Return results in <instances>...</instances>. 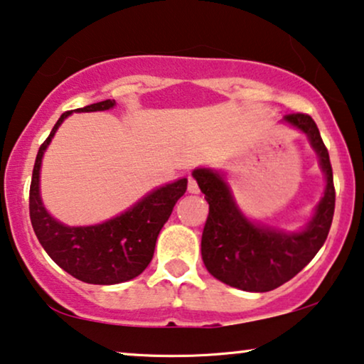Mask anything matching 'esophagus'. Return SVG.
I'll return each mask as SVG.
<instances>
[{"mask_svg": "<svg viewBox=\"0 0 364 364\" xmlns=\"http://www.w3.org/2000/svg\"><path fill=\"white\" fill-rule=\"evenodd\" d=\"M188 191L193 193V195H198L200 193V188H198V183L195 178H188Z\"/></svg>", "mask_w": 364, "mask_h": 364, "instance_id": "esophagus-1", "label": "esophagus"}]
</instances>
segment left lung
<instances>
[{
  "instance_id": "obj_1",
  "label": "left lung",
  "mask_w": 364,
  "mask_h": 364,
  "mask_svg": "<svg viewBox=\"0 0 364 364\" xmlns=\"http://www.w3.org/2000/svg\"><path fill=\"white\" fill-rule=\"evenodd\" d=\"M283 123L306 134L326 178L324 195L303 230L283 231L248 220L236 205L225 174L211 168L193 171L210 205L201 236L203 263L216 279L243 291H271L296 276L324 245L331 228L336 195L329 154L318 126L303 113L287 114Z\"/></svg>"
}]
</instances>
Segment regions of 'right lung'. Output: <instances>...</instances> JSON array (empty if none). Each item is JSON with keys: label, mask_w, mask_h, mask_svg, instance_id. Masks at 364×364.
<instances>
[{"label": "right lung", "mask_w": 364, "mask_h": 364, "mask_svg": "<svg viewBox=\"0 0 364 364\" xmlns=\"http://www.w3.org/2000/svg\"><path fill=\"white\" fill-rule=\"evenodd\" d=\"M114 100L75 109L77 113L114 108ZM71 111L61 114L50 136L38 149L30 188V218L38 241L55 263L90 284H118L141 274L153 259L159 231L171 216L176 201L185 195L188 179L181 178L149 191L146 196L111 220L91 226L63 225L46 211L40 195L43 154L56 129Z\"/></svg>", "instance_id": "1"}]
</instances>
